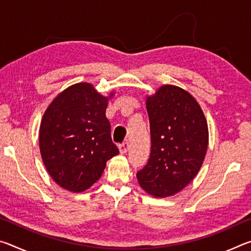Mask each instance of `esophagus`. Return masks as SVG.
<instances>
[{
    "mask_svg": "<svg viewBox=\"0 0 251 251\" xmlns=\"http://www.w3.org/2000/svg\"><path fill=\"white\" fill-rule=\"evenodd\" d=\"M120 152L121 154H126L127 151H128V150H129V144L127 143V142H125V143H123V144H121L120 145Z\"/></svg>",
    "mask_w": 251,
    "mask_h": 251,
    "instance_id": "esophagus-1",
    "label": "esophagus"
}]
</instances>
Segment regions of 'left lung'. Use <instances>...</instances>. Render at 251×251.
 Segmentation results:
<instances>
[{"instance_id":"left-lung-1","label":"left lung","mask_w":251,"mask_h":251,"mask_svg":"<svg viewBox=\"0 0 251 251\" xmlns=\"http://www.w3.org/2000/svg\"><path fill=\"white\" fill-rule=\"evenodd\" d=\"M151 147L146 166L137 173L139 186L154 197L181 192L201 169L208 148V124L189 92L163 85L146 97Z\"/></svg>"}]
</instances>
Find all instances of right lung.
I'll list each match as a JSON object with an SVG mask.
<instances>
[{"instance_id":"obj_1","label":"right lung","mask_w":251,"mask_h":251,"mask_svg":"<svg viewBox=\"0 0 251 251\" xmlns=\"http://www.w3.org/2000/svg\"><path fill=\"white\" fill-rule=\"evenodd\" d=\"M115 94L103 96L82 82L62 91L50 101L40 126V151L56 184L82 193L100 179L106 163L120 154L110 137L106 108Z\"/></svg>"}]
</instances>
